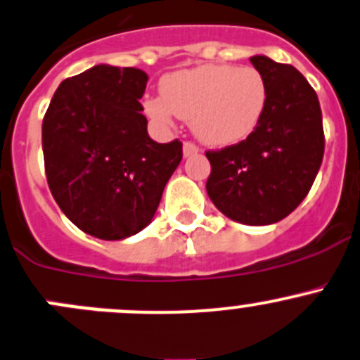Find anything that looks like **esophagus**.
<instances>
[{
  "label": "esophagus",
  "mask_w": 360,
  "mask_h": 360,
  "mask_svg": "<svg viewBox=\"0 0 360 360\" xmlns=\"http://www.w3.org/2000/svg\"><path fill=\"white\" fill-rule=\"evenodd\" d=\"M197 153H198V148L193 144V142H184V144H183L184 158H190V156L197 155Z\"/></svg>",
  "instance_id": "1"
}]
</instances>
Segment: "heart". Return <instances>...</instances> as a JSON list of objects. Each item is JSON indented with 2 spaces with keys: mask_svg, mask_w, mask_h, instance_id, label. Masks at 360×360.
<instances>
[{
  "mask_svg": "<svg viewBox=\"0 0 360 360\" xmlns=\"http://www.w3.org/2000/svg\"><path fill=\"white\" fill-rule=\"evenodd\" d=\"M162 95L144 103L153 121L169 127L179 116L190 121L198 141L223 148L257 130L267 109L269 87L253 66L204 65L163 77Z\"/></svg>",
  "mask_w": 360,
  "mask_h": 360,
  "instance_id": "heart-1",
  "label": "heart"
}]
</instances>
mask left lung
I'll use <instances>...</instances> for the list:
<instances>
[{
    "label": "left lung",
    "mask_w": 360,
    "mask_h": 360,
    "mask_svg": "<svg viewBox=\"0 0 360 360\" xmlns=\"http://www.w3.org/2000/svg\"><path fill=\"white\" fill-rule=\"evenodd\" d=\"M250 61L267 80V109L246 141L205 153V190L226 218L257 226L287 218L304 200L326 141L319 96L304 75L267 56Z\"/></svg>",
    "instance_id": "8db88e82"
}]
</instances>
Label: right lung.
Here are the masks:
<instances>
[{
	"instance_id": "right-lung-1",
	"label": "right lung",
	"mask_w": 360,
	"mask_h": 360,
	"mask_svg": "<svg viewBox=\"0 0 360 360\" xmlns=\"http://www.w3.org/2000/svg\"><path fill=\"white\" fill-rule=\"evenodd\" d=\"M148 73L95 65L59 84L44 124L45 174L66 218L103 240L135 236L151 223L183 144L148 135L142 98Z\"/></svg>"
}]
</instances>
